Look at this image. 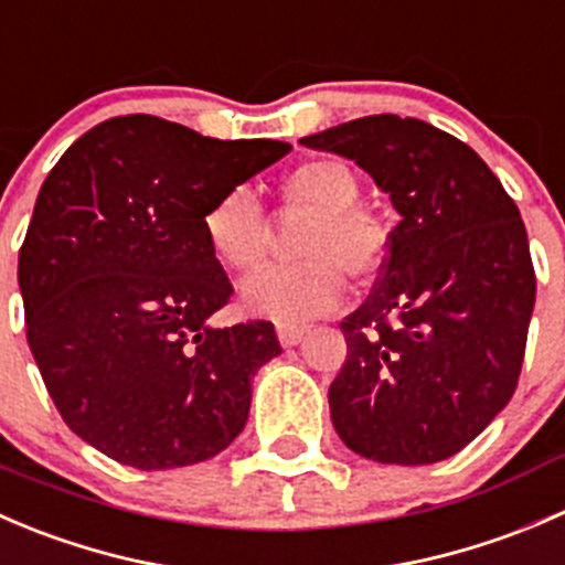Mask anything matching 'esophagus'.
<instances>
[{
	"mask_svg": "<svg viewBox=\"0 0 565 565\" xmlns=\"http://www.w3.org/2000/svg\"><path fill=\"white\" fill-rule=\"evenodd\" d=\"M305 332H307L305 327H290V323H280V327H277V338H280V343L285 345V349L301 343Z\"/></svg>",
	"mask_w": 565,
	"mask_h": 565,
	"instance_id": "esophagus-1",
	"label": "esophagus"
}]
</instances>
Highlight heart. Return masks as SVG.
Here are the masks:
<instances>
[{
    "label": "heart",
    "mask_w": 565,
    "mask_h": 565,
    "mask_svg": "<svg viewBox=\"0 0 565 565\" xmlns=\"http://www.w3.org/2000/svg\"><path fill=\"white\" fill-rule=\"evenodd\" d=\"M294 209L312 214L296 266H266L244 280L242 307L277 323H301L332 310L345 296V270L371 277L387 255V227L360 209V181L338 159H312L294 167L280 183ZM211 255L231 271H249L264 249V216L247 189L222 194L203 216Z\"/></svg>",
    "instance_id": "obj_1"
}]
</instances>
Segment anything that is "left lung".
<instances>
[{"label":"left lung","instance_id":"obj_1","mask_svg":"<svg viewBox=\"0 0 565 565\" xmlns=\"http://www.w3.org/2000/svg\"><path fill=\"white\" fill-rule=\"evenodd\" d=\"M301 145L354 161L401 214L382 280L340 321L334 431L379 465L450 459L522 371L535 271L516 203L470 145L417 117H360Z\"/></svg>","mask_w":565,"mask_h":565}]
</instances>
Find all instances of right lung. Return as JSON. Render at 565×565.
<instances>
[{
	"label": "right lung",
	"instance_id": "right-lung-1",
	"mask_svg": "<svg viewBox=\"0 0 565 565\" xmlns=\"http://www.w3.org/2000/svg\"><path fill=\"white\" fill-rule=\"evenodd\" d=\"M290 150L153 115L98 122L43 181L19 253L26 340L63 420L134 470L214 459L242 434L275 323L211 327L233 285L203 216Z\"/></svg>",
	"mask_w": 565,
	"mask_h": 565
}]
</instances>
